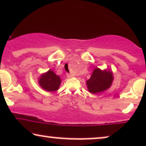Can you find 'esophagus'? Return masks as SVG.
<instances>
[{
    "mask_svg": "<svg viewBox=\"0 0 146 146\" xmlns=\"http://www.w3.org/2000/svg\"><path fill=\"white\" fill-rule=\"evenodd\" d=\"M66 76H67L68 78H73V75H72L71 74H68V73H67V74H66Z\"/></svg>",
    "mask_w": 146,
    "mask_h": 146,
    "instance_id": "1",
    "label": "esophagus"
}]
</instances>
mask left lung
<instances>
[{
    "label": "left lung",
    "instance_id": "1",
    "mask_svg": "<svg viewBox=\"0 0 146 146\" xmlns=\"http://www.w3.org/2000/svg\"><path fill=\"white\" fill-rule=\"evenodd\" d=\"M113 78L111 70H101L96 67L93 70L90 78L86 81L88 90L92 94L104 92L111 87Z\"/></svg>",
    "mask_w": 146,
    "mask_h": 146
}]
</instances>
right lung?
I'll use <instances>...</instances> for the list:
<instances>
[{
	"instance_id": "right-lung-1",
	"label": "right lung",
	"mask_w": 146,
	"mask_h": 146,
	"mask_svg": "<svg viewBox=\"0 0 146 146\" xmlns=\"http://www.w3.org/2000/svg\"><path fill=\"white\" fill-rule=\"evenodd\" d=\"M38 82L43 90L47 92H53L58 90L62 80L60 77L56 75L52 70L50 69L40 75L38 78Z\"/></svg>"
}]
</instances>
